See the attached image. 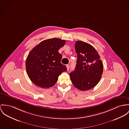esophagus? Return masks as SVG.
Listing matches in <instances>:
<instances>
[{"mask_svg":"<svg viewBox=\"0 0 129 129\" xmlns=\"http://www.w3.org/2000/svg\"><path fill=\"white\" fill-rule=\"evenodd\" d=\"M66 67H67V71H69V70L70 69V66L69 65H66Z\"/></svg>","mask_w":129,"mask_h":129,"instance_id":"1","label":"esophagus"}]
</instances>
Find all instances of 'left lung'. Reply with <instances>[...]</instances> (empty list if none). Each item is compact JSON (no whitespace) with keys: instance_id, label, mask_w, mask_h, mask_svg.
Wrapping results in <instances>:
<instances>
[{"instance_id":"1","label":"left lung","mask_w":129,"mask_h":129,"mask_svg":"<svg viewBox=\"0 0 129 129\" xmlns=\"http://www.w3.org/2000/svg\"><path fill=\"white\" fill-rule=\"evenodd\" d=\"M77 61L75 71L70 74L73 85L82 91L95 87L99 82L103 65L98 53L89 44L78 41L75 44Z\"/></svg>"}]
</instances>
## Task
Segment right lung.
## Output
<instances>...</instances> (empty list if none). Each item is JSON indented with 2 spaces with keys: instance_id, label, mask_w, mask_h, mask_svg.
<instances>
[{
  "instance_id": "right-lung-1",
  "label": "right lung",
  "mask_w": 129,
  "mask_h": 129,
  "mask_svg": "<svg viewBox=\"0 0 129 129\" xmlns=\"http://www.w3.org/2000/svg\"><path fill=\"white\" fill-rule=\"evenodd\" d=\"M65 40L51 38L40 42L30 51L26 60V70L32 82L42 88H49L57 82L58 77L67 71L61 63L62 55L58 52Z\"/></svg>"
}]
</instances>
